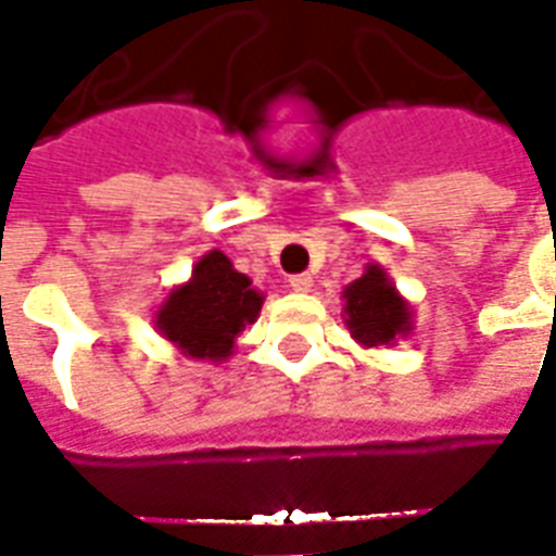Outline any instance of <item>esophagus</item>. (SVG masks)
Returning <instances> with one entry per match:
<instances>
[{
	"instance_id": "obj_1",
	"label": "esophagus",
	"mask_w": 556,
	"mask_h": 556,
	"mask_svg": "<svg viewBox=\"0 0 556 556\" xmlns=\"http://www.w3.org/2000/svg\"><path fill=\"white\" fill-rule=\"evenodd\" d=\"M289 286L294 291H301V294H306V291H313L315 286V279L309 277V274H298V277H291L289 279Z\"/></svg>"
}]
</instances>
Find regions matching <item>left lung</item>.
Returning <instances> with one entry per match:
<instances>
[{
  "label": "left lung",
  "instance_id": "obj_1",
  "mask_svg": "<svg viewBox=\"0 0 556 556\" xmlns=\"http://www.w3.org/2000/svg\"><path fill=\"white\" fill-rule=\"evenodd\" d=\"M342 318L351 337L363 349H390L399 339L414 333V309L399 294L393 279L387 277L381 265H366L363 277H357L342 291Z\"/></svg>",
  "mask_w": 556,
  "mask_h": 556
}]
</instances>
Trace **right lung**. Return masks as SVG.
<instances>
[{
  "instance_id": "obj_1",
  "label": "right lung",
  "mask_w": 556,
  "mask_h": 556,
  "mask_svg": "<svg viewBox=\"0 0 556 556\" xmlns=\"http://www.w3.org/2000/svg\"><path fill=\"white\" fill-rule=\"evenodd\" d=\"M265 294L253 279L235 270L223 250H211L193 265L187 282H178L154 309V327L178 354L190 361L223 363L235 342L262 313Z\"/></svg>"
}]
</instances>
